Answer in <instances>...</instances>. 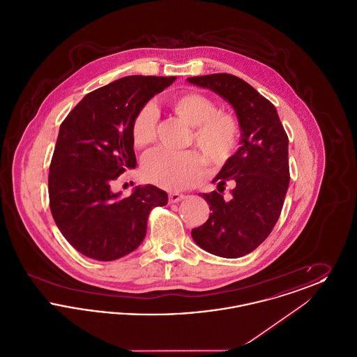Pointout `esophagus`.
Here are the masks:
<instances>
[{
    "label": "esophagus",
    "mask_w": 357,
    "mask_h": 357,
    "mask_svg": "<svg viewBox=\"0 0 357 357\" xmlns=\"http://www.w3.org/2000/svg\"><path fill=\"white\" fill-rule=\"evenodd\" d=\"M183 198H185V195H183V194H179V192H170V194H169V202H170V204H176V202L182 201Z\"/></svg>",
    "instance_id": "1"
}]
</instances>
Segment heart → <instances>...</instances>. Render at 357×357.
<instances>
[{
	"label": "heart",
	"instance_id": "heart-1",
	"mask_svg": "<svg viewBox=\"0 0 357 357\" xmlns=\"http://www.w3.org/2000/svg\"><path fill=\"white\" fill-rule=\"evenodd\" d=\"M167 102L176 116L192 127L190 142L204 153L208 163L222 165L234 153L239 126L231 114L217 109L215 102L198 92L172 95ZM156 119L151 105H144L136 112L130 134L137 150H146L153 144ZM204 172V159L194 151H156L150 153L142 165V176L146 182L170 191L195 185Z\"/></svg>",
	"mask_w": 357,
	"mask_h": 357
}]
</instances>
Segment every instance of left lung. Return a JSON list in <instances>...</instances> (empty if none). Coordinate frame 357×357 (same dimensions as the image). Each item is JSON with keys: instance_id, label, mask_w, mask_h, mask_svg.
<instances>
[{"instance_id": "8db88e82", "label": "left lung", "mask_w": 357, "mask_h": 357, "mask_svg": "<svg viewBox=\"0 0 357 357\" xmlns=\"http://www.w3.org/2000/svg\"><path fill=\"white\" fill-rule=\"evenodd\" d=\"M187 82L229 102L241 128V147L213 179L218 191L201 194L211 213L191 230V237L211 255H249L271 234L282 210L290 179L288 135L272 102L237 76L214 73ZM227 181L235 187L231 199L223 200L220 192Z\"/></svg>"}]
</instances>
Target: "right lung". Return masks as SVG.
Wrapping results in <instances>:
<instances>
[{
  "instance_id": "obj_1",
  "label": "right lung",
  "mask_w": 357,
  "mask_h": 357,
  "mask_svg": "<svg viewBox=\"0 0 357 357\" xmlns=\"http://www.w3.org/2000/svg\"><path fill=\"white\" fill-rule=\"evenodd\" d=\"M175 76H126L85 95L60 126L52 156L48 191L59 230L82 255L114 261L143 242L149 214L166 206L167 192L136 186L121 198L112 183L135 169L130 127L136 112Z\"/></svg>"
}]
</instances>
